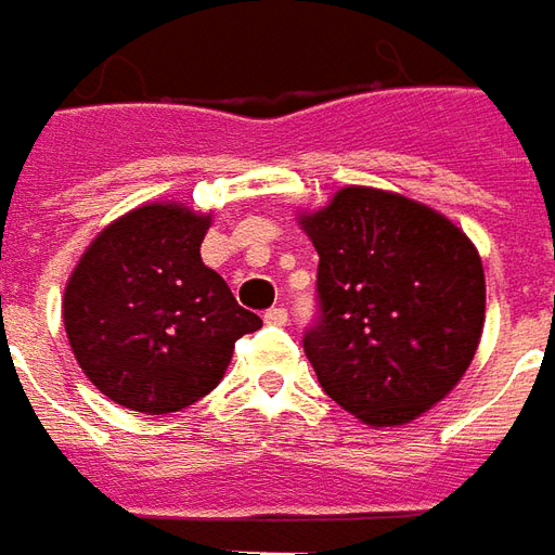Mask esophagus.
Masks as SVG:
<instances>
[{
    "instance_id": "esophagus-1",
    "label": "esophagus",
    "mask_w": 555,
    "mask_h": 555,
    "mask_svg": "<svg viewBox=\"0 0 555 555\" xmlns=\"http://www.w3.org/2000/svg\"><path fill=\"white\" fill-rule=\"evenodd\" d=\"M266 322H269V325H286V310L284 308L266 310Z\"/></svg>"
}]
</instances>
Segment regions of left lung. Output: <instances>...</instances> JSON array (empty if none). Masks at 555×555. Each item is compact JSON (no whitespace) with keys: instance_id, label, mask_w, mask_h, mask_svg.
I'll return each mask as SVG.
<instances>
[{"instance_id":"obj_1","label":"left lung","mask_w":555,"mask_h":555,"mask_svg":"<svg viewBox=\"0 0 555 555\" xmlns=\"http://www.w3.org/2000/svg\"><path fill=\"white\" fill-rule=\"evenodd\" d=\"M320 254V325L305 356L322 391L371 427L418 418L460 383L485 332V266L436 208L364 184L298 215Z\"/></svg>"}]
</instances>
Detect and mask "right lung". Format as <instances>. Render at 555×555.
I'll use <instances>...</instances> for the list:
<instances>
[{
    "label": "right lung",
    "mask_w": 555,
    "mask_h": 555,
    "mask_svg": "<svg viewBox=\"0 0 555 555\" xmlns=\"http://www.w3.org/2000/svg\"><path fill=\"white\" fill-rule=\"evenodd\" d=\"M211 215L145 203L107 223L70 271L62 320L70 352L101 395L167 415L206 397L235 340L262 320L199 257Z\"/></svg>",
    "instance_id": "1"
}]
</instances>
